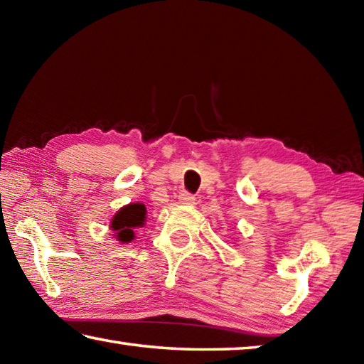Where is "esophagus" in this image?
<instances>
[{
    "label": "esophagus",
    "mask_w": 364,
    "mask_h": 364,
    "mask_svg": "<svg viewBox=\"0 0 364 364\" xmlns=\"http://www.w3.org/2000/svg\"><path fill=\"white\" fill-rule=\"evenodd\" d=\"M180 202H181V204H186V205H193V204H196V197L193 194H189L188 191H181Z\"/></svg>",
    "instance_id": "esophagus-1"
}]
</instances>
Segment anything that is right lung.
<instances>
[{
  "instance_id": "add662e5",
  "label": "right lung",
  "mask_w": 364,
  "mask_h": 364,
  "mask_svg": "<svg viewBox=\"0 0 364 364\" xmlns=\"http://www.w3.org/2000/svg\"><path fill=\"white\" fill-rule=\"evenodd\" d=\"M146 220V207L144 204H128L117 212L112 221H110V230L114 231L117 241L123 244L132 242L134 239V230L144 225Z\"/></svg>"
}]
</instances>
